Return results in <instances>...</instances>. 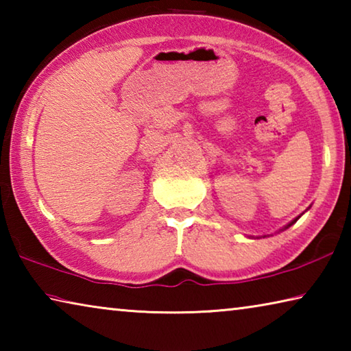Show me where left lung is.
I'll return each instance as SVG.
<instances>
[{
  "label": "left lung",
  "instance_id": "obj_1",
  "mask_svg": "<svg viewBox=\"0 0 351 351\" xmlns=\"http://www.w3.org/2000/svg\"><path fill=\"white\" fill-rule=\"evenodd\" d=\"M299 218H300V215H299V217H295V218L293 219V221H291V223H288L287 226H285V228H282L280 230H278V232H282V230H285V229H288V228H289V226H293V224H294V223H295V221H297V219H299ZM257 239H258V237H257ZM263 239H265V237H263Z\"/></svg>",
  "mask_w": 351,
  "mask_h": 351
}]
</instances>
